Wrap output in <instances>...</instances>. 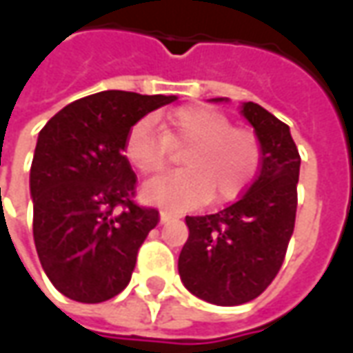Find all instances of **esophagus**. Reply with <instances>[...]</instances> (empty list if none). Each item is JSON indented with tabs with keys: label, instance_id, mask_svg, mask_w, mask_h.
I'll return each mask as SVG.
<instances>
[{
	"label": "esophagus",
	"instance_id": "obj_1",
	"mask_svg": "<svg viewBox=\"0 0 353 353\" xmlns=\"http://www.w3.org/2000/svg\"><path fill=\"white\" fill-rule=\"evenodd\" d=\"M174 217H176V215L170 214V212H161V223H162V225H166L168 221H172Z\"/></svg>",
	"mask_w": 353,
	"mask_h": 353
}]
</instances>
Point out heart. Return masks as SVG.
I'll list each match as a JSON object with an SVG mask.
<instances>
[{
  "mask_svg": "<svg viewBox=\"0 0 353 353\" xmlns=\"http://www.w3.org/2000/svg\"><path fill=\"white\" fill-rule=\"evenodd\" d=\"M187 151L183 168L143 185L147 202L170 210H191L206 200L229 202L244 191L257 174L261 145L245 128H232L230 119L208 105L172 111L157 132L153 119H141L124 139V157L139 174H157L168 164L172 149Z\"/></svg>",
  "mask_w": 353,
  "mask_h": 353,
  "instance_id": "1",
  "label": "heart"
}]
</instances>
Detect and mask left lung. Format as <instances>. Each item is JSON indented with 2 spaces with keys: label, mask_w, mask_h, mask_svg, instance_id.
<instances>
[{
  "label": "left lung",
  "mask_w": 353,
  "mask_h": 353,
  "mask_svg": "<svg viewBox=\"0 0 353 353\" xmlns=\"http://www.w3.org/2000/svg\"><path fill=\"white\" fill-rule=\"evenodd\" d=\"M240 113L261 143L259 174L230 206L185 217L189 238L177 261L185 288L217 306L257 299L280 270L295 229L301 157L289 126L253 101Z\"/></svg>",
  "instance_id": "obj_1"
}]
</instances>
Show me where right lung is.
<instances>
[{
  "label": "right lung",
  "instance_id": "add662e5",
  "mask_svg": "<svg viewBox=\"0 0 353 353\" xmlns=\"http://www.w3.org/2000/svg\"><path fill=\"white\" fill-rule=\"evenodd\" d=\"M177 100L103 90L73 101L43 126L30 170L34 242L52 285L77 303H103L132 278L139 245L159 223L134 204L126 134Z\"/></svg>",
  "mask_w": 353,
  "mask_h": 353
}]
</instances>
